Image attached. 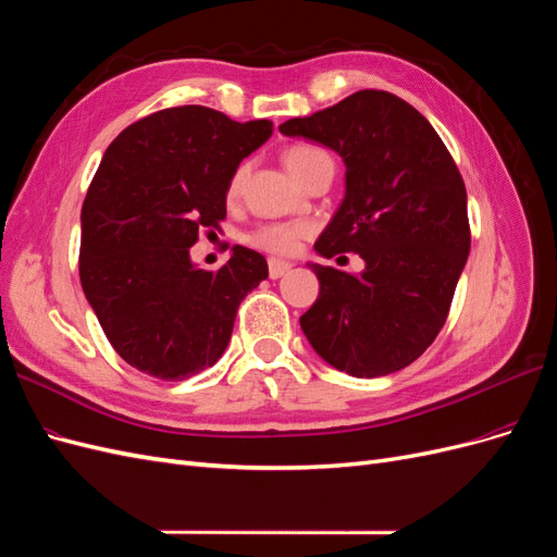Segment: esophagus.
<instances>
[{
	"label": "esophagus",
	"instance_id": "34e87169",
	"mask_svg": "<svg viewBox=\"0 0 557 557\" xmlns=\"http://www.w3.org/2000/svg\"><path fill=\"white\" fill-rule=\"evenodd\" d=\"M293 269V264L290 262H285V260H276V258H272L269 260V276L272 278H281V276H285Z\"/></svg>",
	"mask_w": 557,
	"mask_h": 557
}]
</instances>
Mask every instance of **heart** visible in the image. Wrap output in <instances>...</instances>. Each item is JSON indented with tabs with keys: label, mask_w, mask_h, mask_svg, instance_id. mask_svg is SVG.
I'll use <instances>...</instances> for the list:
<instances>
[{
	"label": "heart",
	"mask_w": 557,
	"mask_h": 557,
	"mask_svg": "<svg viewBox=\"0 0 557 557\" xmlns=\"http://www.w3.org/2000/svg\"><path fill=\"white\" fill-rule=\"evenodd\" d=\"M323 156H325L323 150L313 148V146H293V148H288L283 153V162L295 174V178H299L315 158H323ZM244 176H246V166H239V170L234 172V176L230 181V188H227L230 195H237L239 193L242 183H244ZM309 230L311 227L307 223L264 225L256 234H252L250 242L256 244L258 248H262V250L278 252V256H288V252H293L297 248L299 239L307 237Z\"/></svg>",
	"instance_id": "b5f03b06"
}]
</instances>
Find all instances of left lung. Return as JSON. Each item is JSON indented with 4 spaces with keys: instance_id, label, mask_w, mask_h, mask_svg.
I'll return each mask as SVG.
<instances>
[{
    "instance_id": "left-lung-1",
    "label": "left lung",
    "mask_w": 557,
    "mask_h": 557,
    "mask_svg": "<svg viewBox=\"0 0 557 557\" xmlns=\"http://www.w3.org/2000/svg\"><path fill=\"white\" fill-rule=\"evenodd\" d=\"M278 129L344 160V199L313 248L320 258L358 252L364 260L360 274L309 262L320 293L299 318L301 332L348 376L399 372L444 327L467 264L458 166L428 117L383 90H360Z\"/></svg>"
}]
</instances>
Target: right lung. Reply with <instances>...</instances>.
I'll return each instance as SVG.
<instances>
[{
  "mask_svg": "<svg viewBox=\"0 0 557 557\" xmlns=\"http://www.w3.org/2000/svg\"><path fill=\"white\" fill-rule=\"evenodd\" d=\"M272 121L237 123L209 107H174L123 129L81 211V285L127 364L183 381L225 352L242 299L267 278L258 250L232 246L207 272L190 258L218 227L234 172L272 137Z\"/></svg>",
  "mask_w": 557,
  "mask_h": 557,
  "instance_id": "right-lung-1",
  "label": "right lung"
}]
</instances>
